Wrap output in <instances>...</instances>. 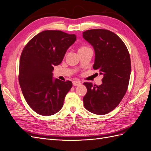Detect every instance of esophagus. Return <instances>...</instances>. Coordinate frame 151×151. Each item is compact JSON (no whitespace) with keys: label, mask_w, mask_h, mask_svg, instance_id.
<instances>
[{"label":"esophagus","mask_w":151,"mask_h":151,"mask_svg":"<svg viewBox=\"0 0 151 151\" xmlns=\"http://www.w3.org/2000/svg\"><path fill=\"white\" fill-rule=\"evenodd\" d=\"M73 83V85H74V86H79L81 84V83L79 81H74L72 82Z\"/></svg>","instance_id":"1"}]
</instances>
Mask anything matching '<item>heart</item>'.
Listing matches in <instances>:
<instances>
[{"mask_svg":"<svg viewBox=\"0 0 151 151\" xmlns=\"http://www.w3.org/2000/svg\"><path fill=\"white\" fill-rule=\"evenodd\" d=\"M91 48H89V47L88 46H81L79 49H78V52H83V51H84V50H86L88 49H90Z\"/></svg>","mask_w":151,"mask_h":151,"instance_id":"heart-1","label":"heart"}]
</instances>
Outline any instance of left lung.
Instances as JSON below:
<instances>
[{
	"mask_svg": "<svg viewBox=\"0 0 151 151\" xmlns=\"http://www.w3.org/2000/svg\"><path fill=\"white\" fill-rule=\"evenodd\" d=\"M83 35L94 49L93 68L103 75L101 85L84 83L87 88L84 107L96 115H106L119 104L127 91L131 72L130 54L121 38L111 31L90 29Z\"/></svg>",
	"mask_w": 151,
	"mask_h": 151,
	"instance_id": "left-lung-1",
	"label": "left lung"
}]
</instances>
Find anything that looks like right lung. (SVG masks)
<instances>
[{
    "instance_id": "obj_1",
    "label": "right lung",
    "mask_w": 151,
    "mask_h": 151,
    "mask_svg": "<svg viewBox=\"0 0 151 151\" xmlns=\"http://www.w3.org/2000/svg\"><path fill=\"white\" fill-rule=\"evenodd\" d=\"M76 40L74 34L46 30L34 36L22 50L19 83L27 103L39 115H54L63 106L72 83L58 79L53 81L52 71Z\"/></svg>"
}]
</instances>
